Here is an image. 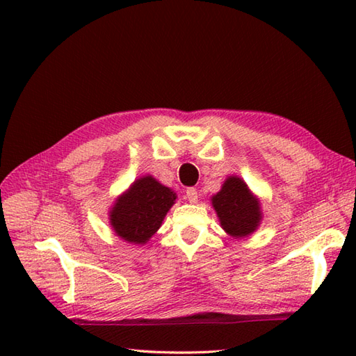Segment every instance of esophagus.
Segmentation results:
<instances>
[{
  "label": "esophagus",
  "mask_w": 356,
  "mask_h": 356,
  "mask_svg": "<svg viewBox=\"0 0 356 356\" xmlns=\"http://www.w3.org/2000/svg\"><path fill=\"white\" fill-rule=\"evenodd\" d=\"M186 199L190 203H197V199H199V193L194 190V188H188L186 190Z\"/></svg>",
  "instance_id": "esophagus-1"
}]
</instances>
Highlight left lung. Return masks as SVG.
Instances as JSON below:
<instances>
[{
	"label": "left lung",
	"instance_id": "left-lung-1",
	"mask_svg": "<svg viewBox=\"0 0 356 356\" xmlns=\"http://www.w3.org/2000/svg\"><path fill=\"white\" fill-rule=\"evenodd\" d=\"M211 203L222 229L234 238L249 237L263 220L260 199L238 176L226 177L220 191L211 197Z\"/></svg>",
	"mask_w": 356,
	"mask_h": 356
}]
</instances>
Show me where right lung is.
Instances as JSON below:
<instances>
[{
    "mask_svg": "<svg viewBox=\"0 0 356 356\" xmlns=\"http://www.w3.org/2000/svg\"><path fill=\"white\" fill-rule=\"evenodd\" d=\"M177 194L153 176L136 179L118 195L108 211L115 236L131 245H145L162 226L166 213L176 203Z\"/></svg>",
    "mask_w": 356,
    "mask_h": 356,
    "instance_id": "right-lung-1",
    "label": "right lung"
}]
</instances>
